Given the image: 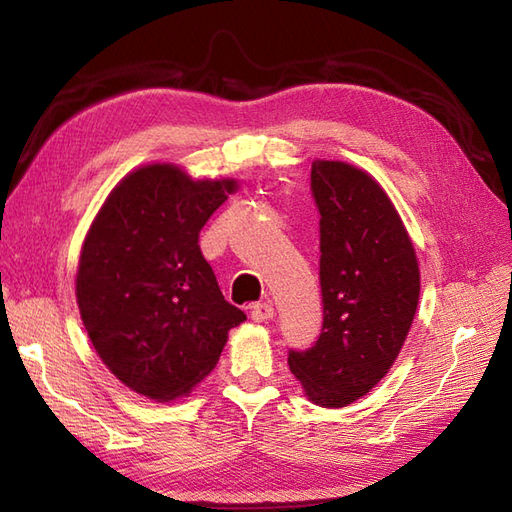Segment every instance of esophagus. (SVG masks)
<instances>
[{"instance_id": "esophagus-1", "label": "esophagus", "mask_w": 512, "mask_h": 512, "mask_svg": "<svg viewBox=\"0 0 512 512\" xmlns=\"http://www.w3.org/2000/svg\"><path fill=\"white\" fill-rule=\"evenodd\" d=\"M250 314H252V320H256V322H267L273 318L275 312H273L271 303H254Z\"/></svg>"}]
</instances>
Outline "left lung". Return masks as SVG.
I'll use <instances>...</instances> for the list:
<instances>
[{"mask_svg":"<svg viewBox=\"0 0 512 512\" xmlns=\"http://www.w3.org/2000/svg\"><path fill=\"white\" fill-rule=\"evenodd\" d=\"M320 213L322 329L288 350L307 397L342 408L386 376L406 342L421 290L408 232L380 185L344 162L312 164Z\"/></svg>","mask_w":512,"mask_h":512,"instance_id":"8db88e82","label":"left lung"}]
</instances>
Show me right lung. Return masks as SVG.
<instances>
[{
	"label": "right lung",
	"mask_w": 512,
	"mask_h": 512,
	"mask_svg": "<svg viewBox=\"0 0 512 512\" xmlns=\"http://www.w3.org/2000/svg\"><path fill=\"white\" fill-rule=\"evenodd\" d=\"M235 181H192L173 164L123 179L89 228L76 301L104 365L149 399L190 393L245 320L200 254L198 232Z\"/></svg>",
	"instance_id": "right-lung-1"
}]
</instances>
